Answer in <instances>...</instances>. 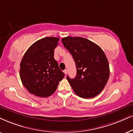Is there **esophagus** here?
Instances as JSON below:
<instances>
[{
  "mask_svg": "<svg viewBox=\"0 0 133 133\" xmlns=\"http://www.w3.org/2000/svg\"><path fill=\"white\" fill-rule=\"evenodd\" d=\"M63 72H64V73L65 75H66L67 74H68V70H67V69H65V70H64V71H63Z\"/></svg>",
  "mask_w": 133,
  "mask_h": 133,
  "instance_id": "obj_1",
  "label": "esophagus"
}]
</instances>
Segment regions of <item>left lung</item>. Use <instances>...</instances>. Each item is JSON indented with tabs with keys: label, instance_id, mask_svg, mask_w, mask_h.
Instances as JSON below:
<instances>
[{
	"label": "left lung",
	"instance_id": "obj_1",
	"mask_svg": "<svg viewBox=\"0 0 133 133\" xmlns=\"http://www.w3.org/2000/svg\"><path fill=\"white\" fill-rule=\"evenodd\" d=\"M61 40L75 62L76 77H66L74 91L82 98L98 95L106 85L110 74L103 50L93 42L80 37H67Z\"/></svg>",
	"mask_w": 133,
	"mask_h": 133
}]
</instances>
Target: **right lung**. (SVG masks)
<instances>
[{"instance_id": "right-lung-1", "label": "right lung", "mask_w": 133, "mask_h": 133, "mask_svg": "<svg viewBox=\"0 0 133 133\" xmlns=\"http://www.w3.org/2000/svg\"><path fill=\"white\" fill-rule=\"evenodd\" d=\"M59 38L48 37L33 43L20 64V78L24 87L38 97H48L55 93L65 74L54 58V50Z\"/></svg>"}]
</instances>
